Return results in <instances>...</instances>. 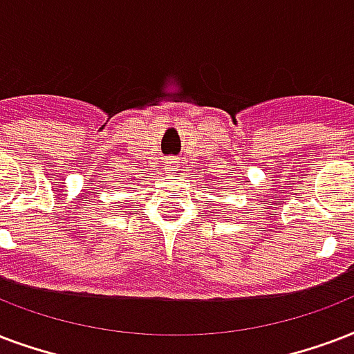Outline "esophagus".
Listing matches in <instances>:
<instances>
[{"label": "esophagus", "mask_w": 354, "mask_h": 354, "mask_svg": "<svg viewBox=\"0 0 354 354\" xmlns=\"http://www.w3.org/2000/svg\"><path fill=\"white\" fill-rule=\"evenodd\" d=\"M174 165H176V161H172V159H169V161H167V169H172Z\"/></svg>", "instance_id": "1"}]
</instances>
